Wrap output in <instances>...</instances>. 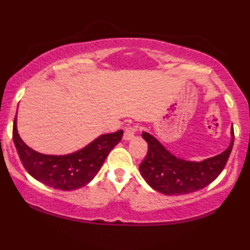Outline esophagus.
<instances>
[{
    "mask_svg": "<svg viewBox=\"0 0 250 250\" xmlns=\"http://www.w3.org/2000/svg\"><path fill=\"white\" fill-rule=\"evenodd\" d=\"M138 129H139V125H133V126H129V127H126L125 133H124V140L128 141V140L134 139L135 133L138 132Z\"/></svg>",
    "mask_w": 250,
    "mask_h": 250,
    "instance_id": "34e87169",
    "label": "esophagus"
}]
</instances>
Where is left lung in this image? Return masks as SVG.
Here are the masks:
<instances>
[{
	"label": "left lung",
	"mask_w": 250,
	"mask_h": 250,
	"mask_svg": "<svg viewBox=\"0 0 250 250\" xmlns=\"http://www.w3.org/2000/svg\"><path fill=\"white\" fill-rule=\"evenodd\" d=\"M231 143L225 151L197 163L172 155L155 136L143 132L142 138L148 142V152L140 164V172L152 189L168 196H180L204 189L220 175L227 165L233 146V129H231Z\"/></svg>",
	"instance_id": "8db88e82"
}]
</instances>
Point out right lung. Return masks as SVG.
Returning <instances> with one entry per match:
<instances>
[{
  "instance_id": "1",
  "label": "right lung",
  "mask_w": 250,
  "mask_h": 250,
  "mask_svg": "<svg viewBox=\"0 0 250 250\" xmlns=\"http://www.w3.org/2000/svg\"><path fill=\"white\" fill-rule=\"evenodd\" d=\"M123 131L104 134L76 152L63 156L43 155L29 148L17 131L15 117L12 138L23 167L34 179L54 189L75 190L93 180L111 149L122 140Z\"/></svg>"
}]
</instances>
